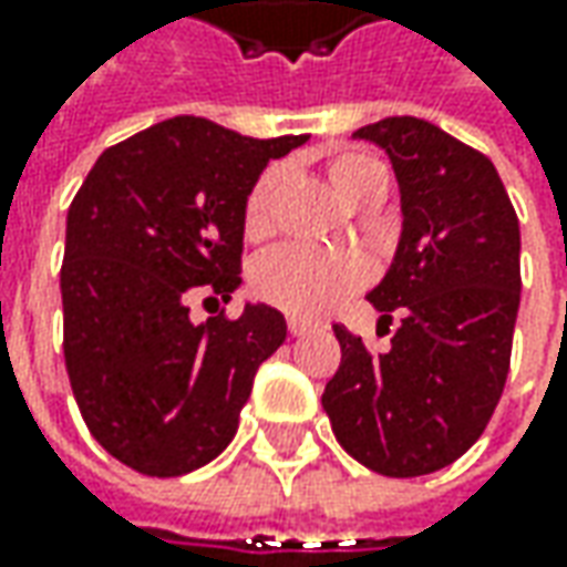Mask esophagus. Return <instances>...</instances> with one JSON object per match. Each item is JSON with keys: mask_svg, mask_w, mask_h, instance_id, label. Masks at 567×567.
<instances>
[{"mask_svg": "<svg viewBox=\"0 0 567 567\" xmlns=\"http://www.w3.org/2000/svg\"><path fill=\"white\" fill-rule=\"evenodd\" d=\"M287 328H290V334H293V338H302V334H309V331L316 328V321H309V318H299V316H290V318H287Z\"/></svg>", "mask_w": 567, "mask_h": 567, "instance_id": "esophagus-1", "label": "esophagus"}]
</instances>
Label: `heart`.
<instances>
[{"instance_id": "obj_1", "label": "heart", "mask_w": 567, "mask_h": 567, "mask_svg": "<svg viewBox=\"0 0 567 567\" xmlns=\"http://www.w3.org/2000/svg\"><path fill=\"white\" fill-rule=\"evenodd\" d=\"M331 179L347 202H360L369 188L388 179L384 166L362 151H340L331 157ZM284 179L280 166H268L251 183L243 205V229L249 239H261L274 220V198ZM369 280V265L357 251L318 249L306 243H287L265 251L251 268V290L268 306L287 316L316 318L331 312L343 296Z\"/></svg>"}]
</instances>
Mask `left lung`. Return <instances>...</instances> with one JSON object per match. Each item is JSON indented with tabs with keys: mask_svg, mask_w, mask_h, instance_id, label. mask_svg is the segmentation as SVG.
Segmentation results:
<instances>
[{
	"mask_svg": "<svg viewBox=\"0 0 567 567\" xmlns=\"http://www.w3.org/2000/svg\"><path fill=\"white\" fill-rule=\"evenodd\" d=\"M401 186L394 261L365 296L398 318L388 353L334 324L340 365L321 406L340 447L381 476L454 464L495 413L520 306V229L486 154L416 116L362 125Z\"/></svg>",
	"mask_w": 567,
	"mask_h": 567,
	"instance_id": "8db88e82",
	"label": "left lung"
}]
</instances>
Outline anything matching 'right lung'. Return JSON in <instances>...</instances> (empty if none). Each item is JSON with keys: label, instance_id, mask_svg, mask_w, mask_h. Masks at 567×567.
I'll return each instance as SVG.
<instances>
[{"label": "right lung", "instance_id": "add662e5", "mask_svg": "<svg viewBox=\"0 0 567 567\" xmlns=\"http://www.w3.org/2000/svg\"><path fill=\"white\" fill-rule=\"evenodd\" d=\"M306 135L246 138L198 116L106 147L65 220L62 350L91 435L144 476H183L233 442L258 365L287 340L258 302L192 324L239 287L243 205Z\"/></svg>", "mask_w": 567, "mask_h": 567}]
</instances>
